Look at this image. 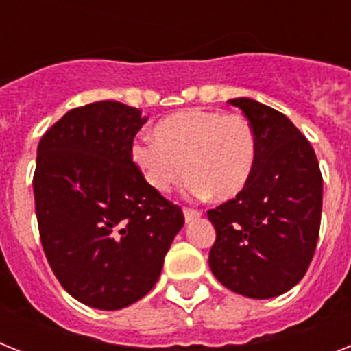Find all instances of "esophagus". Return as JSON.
<instances>
[{"label": "esophagus", "mask_w": 351, "mask_h": 351, "mask_svg": "<svg viewBox=\"0 0 351 351\" xmlns=\"http://www.w3.org/2000/svg\"><path fill=\"white\" fill-rule=\"evenodd\" d=\"M182 213H184V221H186V222H192V221H195V219H199V217H201V211L192 210V208H184V210H182Z\"/></svg>", "instance_id": "obj_1"}]
</instances>
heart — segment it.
Masks as SVG:
<instances>
[{
  "label": "heart",
  "mask_w": 351,
  "mask_h": 351,
  "mask_svg": "<svg viewBox=\"0 0 351 351\" xmlns=\"http://www.w3.org/2000/svg\"><path fill=\"white\" fill-rule=\"evenodd\" d=\"M154 140H138L130 159L154 192L169 193L188 179V193L230 201L253 178L258 143L240 114L186 109L159 120Z\"/></svg>",
  "instance_id": "obj_1"
}]
</instances>
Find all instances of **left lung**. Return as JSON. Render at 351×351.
<instances>
[{
	"label": "left lung",
	"mask_w": 351,
	"mask_h": 351,
	"mask_svg": "<svg viewBox=\"0 0 351 351\" xmlns=\"http://www.w3.org/2000/svg\"><path fill=\"white\" fill-rule=\"evenodd\" d=\"M253 127L258 154L242 193L208 211L215 228L211 273L230 291L269 300L305 276L319 237L323 178L312 145L285 114L233 98Z\"/></svg>",
	"instance_id": "1"
}]
</instances>
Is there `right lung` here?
I'll return each instance as SVG.
<instances>
[{"mask_svg":"<svg viewBox=\"0 0 351 351\" xmlns=\"http://www.w3.org/2000/svg\"><path fill=\"white\" fill-rule=\"evenodd\" d=\"M149 117L104 100L71 109L37 147L34 197L46 258L77 301L120 311L156 285L184 224L130 159Z\"/></svg>","mask_w":351,"mask_h":351,"instance_id":"1","label":"right lung"}]
</instances>
